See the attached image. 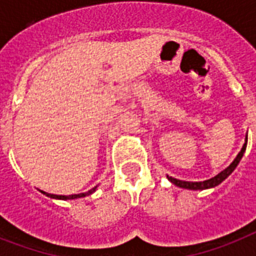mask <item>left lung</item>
<instances>
[{"label": "left lung", "mask_w": 256, "mask_h": 256, "mask_svg": "<svg viewBox=\"0 0 256 256\" xmlns=\"http://www.w3.org/2000/svg\"><path fill=\"white\" fill-rule=\"evenodd\" d=\"M246 146H247V136H246V140H244V144L240 148V152H238V156H235V160H232L228 168H226L223 171H220L218 175H215L214 178H210L207 179V180H203V182H187V180H180V179H176V178H172V176H168V179L170 180L172 184H175L176 187H180V188H186V190H207V188H214L216 187L218 184L224 180V179L228 176V175L232 172V171L236 168V166L239 164L240 160H242L243 154L246 152Z\"/></svg>", "instance_id": "obj_1"}]
</instances>
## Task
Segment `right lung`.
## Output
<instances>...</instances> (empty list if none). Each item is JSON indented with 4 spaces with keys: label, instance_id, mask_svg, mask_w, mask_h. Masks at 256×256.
<instances>
[{
    "label": "right lung",
    "instance_id": "add662e5",
    "mask_svg": "<svg viewBox=\"0 0 256 256\" xmlns=\"http://www.w3.org/2000/svg\"><path fill=\"white\" fill-rule=\"evenodd\" d=\"M96 190V186L92 187V190H88V192H81V194H73V195H56V194H48L45 191H41L42 194H45L46 196H49L52 199H61V200H69V199H77V198H84V196H88L92 195L94 191Z\"/></svg>",
    "mask_w": 256,
    "mask_h": 256
}]
</instances>
